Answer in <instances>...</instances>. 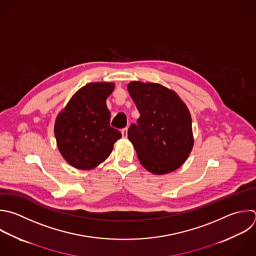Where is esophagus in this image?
<instances>
[{
    "mask_svg": "<svg viewBox=\"0 0 256 256\" xmlns=\"http://www.w3.org/2000/svg\"><path fill=\"white\" fill-rule=\"evenodd\" d=\"M121 133H122V136H123V138H127V136H128V129H127V128H124V129H122Z\"/></svg>",
    "mask_w": 256,
    "mask_h": 256,
    "instance_id": "esophagus-1",
    "label": "esophagus"
}]
</instances>
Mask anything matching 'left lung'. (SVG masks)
Returning <instances> with one entry per match:
<instances>
[{"label":"left lung","instance_id":"8db88e82","mask_svg":"<svg viewBox=\"0 0 256 256\" xmlns=\"http://www.w3.org/2000/svg\"><path fill=\"white\" fill-rule=\"evenodd\" d=\"M127 89L140 113L137 124L128 129L140 163L157 175L178 169L194 143L187 106L174 91L160 84L134 81Z\"/></svg>","mask_w":256,"mask_h":256}]
</instances>
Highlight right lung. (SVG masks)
<instances>
[{
    "mask_svg": "<svg viewBox=\"0 0 256 256\" xmlns=\"http://www.w3.org/2000/svg\"><path fill=\"white\" fill-rule=\"evenodd\" d=\"M113 83H89L78 90L56 118L54 133L64 159L73 167L91 170L105 161L122 134L110 126L106 100Z\"/></svg>",
    "mask_w": 256,
    "mask_h": 256,
    "instance_id": "1",
    "label": "right lung"
}]
</instances>
